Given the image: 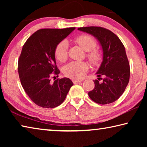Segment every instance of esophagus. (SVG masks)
I'll use <instances>...</instances> for the list:
<instances>
[{
	"instance_id": "34e87169",
	"label": "esophagus",
	"mask_w": 147,
	"mask_h": 147,
	"mask_svg": "<svg viewBox=\"0 0 147 147\" xmlns=\"http://www.w3.org/2000/svg\"><path fill=\"white\" fill-rule=\"evenodd\" d=\"M81 80H73V82L74 84H79L81 82Z\"/></svg>"
}]
</instances>
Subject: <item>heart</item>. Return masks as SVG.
Masks as SVG:
<instances>
[{
    "label": "heart",
    "mask_w": 147,
    "mask_h": 147,
    "mask_svg": "<svg viewBox=\"0 0 147 147\" xmlns=\"http://www.w3.org/2000/svg\"><path fill=\"white\" fill-rule=\"evenodd\" d=\"M75 41L88 52L89 61L93 65H98L102 59V54L98 49H96V42L93 37L89 35H80L75 38ZM69 43L67 40H62L57 45L54 54L58 61L63 62L66 61L68 57ZM89 69V65L86 61H71L63 68V73L66 77L73 80H80L86 75Z\"/></svg>",
    "instance_id": "obj_1"
}]
</instances>
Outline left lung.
Instances as JSON below:
<instances>
[{
  "label": "left lung",
  "instance_id": "1",
  "mask_svg": "<svg viewBox=\"0 0 147 147\" xmlns=\"http://www.w3.org/2000/svg\"><path fill=\"white\" fill-rule=\"evenodd\" d=\"M82 31L98 39L103 51V60L96 74L94 88L88 93L94 102L100 104L112 103L123 94L130 80V69L125 49L116 35L109 30L99 26L81 27ZM102 76V83L99 80Z\"/></svg>",
  "mask_w": 147,
  "mask_h": 147
}]
</instances>
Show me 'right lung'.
<instances>
[{"instance_id":"1","label":"right lung","mask_w":147,"mask_h":147,"mask_svg":"<svg viewBox=\"0 0 147 147\" xmlns=\"http://www.w3.org/2000/svg\"><path fill=\"white\" fill-rule=\"evenodd\" d=\"M75 28L38 30L27 39L18 61L20 81L30 98L39 106L54 108L63 102L73 83L68 78L58 77L54 50L57 45Z\"/></svg>"}]
</instances>
